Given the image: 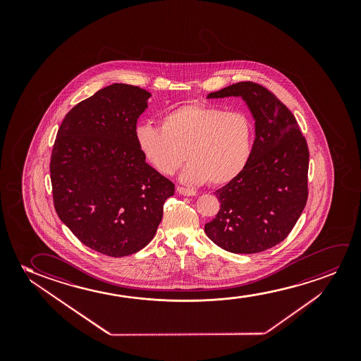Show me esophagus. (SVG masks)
<instances>
[{"mask_svg":"<svg viewBox=\"0 0 361 361\" xmlns=\"http://www.w3.org/2000/svg\"><path fill=\"white\" fill-rule=\"evenodd\" d=\"M176 191H178V193H180V195H183V196H196V192H195L193 190L183 188V186H178Z\"/></svg>","mask_w":361,"mask_h":361,"instance_id":"34e87169","label":"esophagus"}]
</instances>
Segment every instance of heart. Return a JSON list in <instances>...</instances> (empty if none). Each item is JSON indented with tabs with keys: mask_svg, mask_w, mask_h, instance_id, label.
Returning a JSON list of instances; mask_svg holds the SVG:
<instances>
[{
	"mask_svg": "<svg viewBox=\"0 0 361 361\" xmlns=\"http://www.w3.org/2000/svg\"><path fill=\"white\" fill-rule=\"evenodd\" d=\"M134 135L144 158L159 173L173 175L186 158L183 181L222 186L247 168L254 124L242 111L188 104L164 114L160 127L139 123Z\"/></svg>",
	"mask_w": 361,
	"mask_h": 361,
	"instance_id": "heart-1",
	"label": "heart"
}]
</instances>
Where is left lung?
Here are the masks:
<instances>
[{
  "label": "left lung",
  "instance_id": "left-lung-1",
  "mask_svg": "<svg viewBox=\"0 0 361 361\" xmlns=\"http://www.w3.org/2000/svg\"><path fill=\"white\" fill-rule=\"evenodd\" d=\"M242 96L255 119L247 168L214 195L221 208L204 226L218 247L235 254L264 252L295 227L308 197L310 152L295 116L270 90L252 81L233 84L207 99Z\"/></svg>",
  "mask_w": 361,
  "mask_h": 361
}]
</instances>
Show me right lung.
<instances>
[{"instance_id":"1","label":"right lung","mask_w":361,"mask_h":361,"mask_svg":"<svg viewBox=\"0 0 361 361\" xmlns=\"http://www.w3.org/2000/svg\"><path fill=\"white\" fill-rule=\"evenodd\" d=\"M150 94L114 84L70 109L50 157L53 202L86 247L112 257L153 239L175 185L145 163L134 135Z\"/></svg>"}]
</instances>
